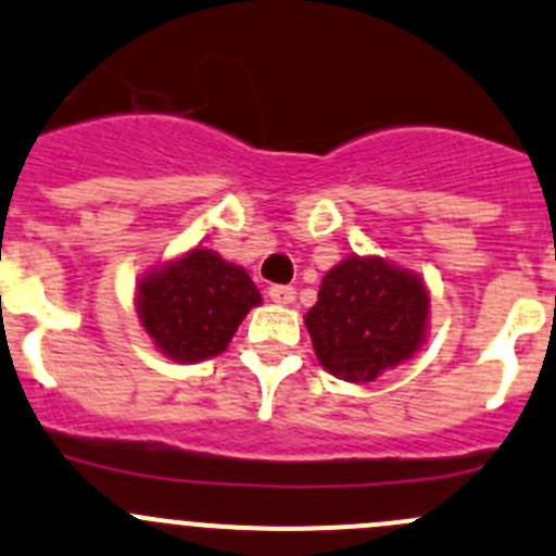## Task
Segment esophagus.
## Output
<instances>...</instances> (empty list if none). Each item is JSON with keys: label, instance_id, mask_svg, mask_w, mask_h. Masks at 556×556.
Instances as JSON below:
<instances>
[{"label": "esophagus", "instance_id": "obj_1", "mask_svg": "<svg viewBox=\"0 0 556 556\" xmlns=\"http://www.w3.org/2000/svg\"><path fill=\"white\" fill-rule=\"evenodd\" d=\"M268 299H271L274 304H293L295 290L290 288V285H271V288H268Z\"/></svg>", "mask_w": 556, "mask_h": 556}]
</instances>
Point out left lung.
<instances>
[{"label":"left lung","instance_id":"left-lung-1","mask_svg":"<svg viewBox=\"0 0 556 556\" xmlns=\"http://www.w3.org/2000/svg\"><path fill=\"white\" fill-rule=\"evenodd\" d=\"M429 293L382 257H348L323 277L304 323L317 361L348 382H371L421 348Z\"/></svg>","mask_w":556,"mask_h":556}]
</instances>
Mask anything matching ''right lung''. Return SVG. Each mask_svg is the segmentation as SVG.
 Listing matches in <instances>:
<instances>
[{
  "label": "right lung",
  "instance_id": "1",
  "mask_svg": "<svg viewBox=\"0 0 556 556\" xmlns=\"http://www.w3.org/2000/svg\"><path fill=\"white\" fill-rule=\"evenodd\" d=\"M257 304L261 293L250 274L203 247L147 274L138 285L143 328L168 358L181 364L223 353Z\"/></svg>",
  "mask_w": 556,
  "mask_h": 556
}]
</instances>
